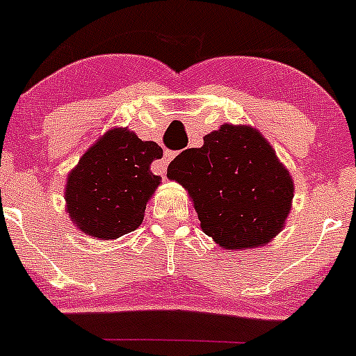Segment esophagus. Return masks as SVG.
I'll list each match as a JSON object with an SVG mask.
<instances>
[{"instance_id":"1","label":"esophagus","mask_w":356,"mask_h":356,"mask_svg":"<svg viewBox=\"0 0 356 356\" xmlns=\"http://www.w3.org/2000/svg\"><path fill=\"white\" fill-rule=\"evenodd\" d=\"M175 155H176V152L165 150L164 155H162V159L159 161V171L165 172V169H168V164L172 161V159H175Z\"/></svg>"}]
</instances>
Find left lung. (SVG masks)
I'll return each instance as SVG.
<instances>
[{
	"mask_svg": "<svg viewBox=\"0 0 356 356\" xmlns=\"http://www.w3.org/2000/svg\"><path fill=\"white\" fill-rule=\"evenodd\" d=\"M191 195L204 234L225 250L264 246L292 209L293 181L266 138L250 125L223 124L169 164Z\"/></svg>",
	"mask_w": 356,
	"mask_h": 356,
	"instance_id": "8db88e82",
	"label": "left lung"
}]
</instances>
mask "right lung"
<instances>
[{"instance_id": "obj_1", "label": "right lung", "mask_w": 356, "mask_h": 356, "mask_svg": "<svg viewBox=\"0 0 356 356\" xmlns=\"http://www.w3.org/2000/svg\"><path fill=\"white\" fill-rule=\"evenodd\" d=\"M162 157L154 141L125 127L110 129L67 175L66 209L87 236L117 239L143 223L148 199L161 185L150 164Z\"/></svg>"}]
</instances>
